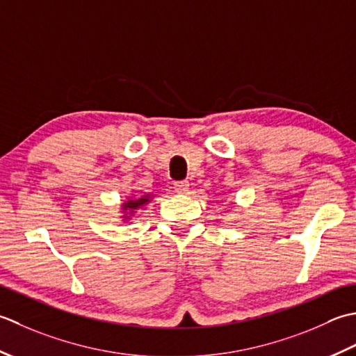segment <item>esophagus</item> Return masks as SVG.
Returning a JSON list of instances; mask_svg holds the SVG:
<instances>
[{
    "instance_id": "1",
    "label": "esophagus",
    "mask_w": 356,
    "mask_h": 356,
    "mask_svg": "<svg viewBox=\"0 0 356 356\" xmlns=\"http://www.w3.org/2000/svg\"><path fill=\"white\" fill-rule=\"evenodd\" d=\"M175 192L179 195H187L188 192V181H177L175 183Z\"/></svg>"
}]
</instances>
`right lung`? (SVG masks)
<instances>
[{
	"mask_svg": "<svg viewBox=\"0 0 356 356\" xmlns=\"http://www.w3.org/2000/svg\"><path fill=\"white\" fill-rule=\"evenodd\" d=\"M152 200H154V195L152 193H144V195H140V197H135V195H132V197H127L126 201L122 202L120 207L121 221L124 224L132 222L135 213L146 207Z\"/></svg>",
	"mask_w": 356,
	"mask_h": 356,
	"instance_id": "add662e5",
	"label": "right lung"
}]
</instances>
